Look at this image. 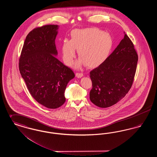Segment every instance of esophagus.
<instances>
[{"label":"esophagus","instance_id":"obj_1","mask_svg":"<svg viewBox=\"0 0 157 157\" xmlns=\"http://www.w3.org/2000/svg\"><path fill=\"white\" fill-rule=\"evenodd\" d=\"M76 76L77 77V78H81L83 76V74L82 73H76Z\"/></svg>","mask_w":157,"mask_h":157}]
</instances>
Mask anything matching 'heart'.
I'll list each match as a JSON object with an SVG mask.
<instances>
[{
    "label": "heart",
    "mask_w": 157,
    "mask_h": 157,
    "mask_svg": "<svg viewBox=\"0 0 157 157\" xmlns=\"http://www.w3.org/2000/svg\"><path fill=\"white\" fill-rule=\"evenodd\" d=\"M111 36L97 28L76 29L72 32L71 40L65 39L62 45V58L68 65L72 64L78 49L80 59L76 66L85 63L90 67H97L106 59L112 49Z\"/></svg>",
    "instance_id": "b5f03b06"
}]
</instances>
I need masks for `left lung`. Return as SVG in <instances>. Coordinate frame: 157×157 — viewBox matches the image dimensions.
Returning a JSON list of instances; mask_svg holds the SVG:
<instances>
[{
	"instance_id": "left-lung-1",
	"label": "left lung",
	"mask_w": 157,
	"mask_h": 157,
	"mask_svg": "<svg viewBox=\"0 0 157 157\" xmlns=\"http://www.w3.org/2000/svg\"><path fill=\"white\" fill-rule=\"evenodd\" d=\"M138 59L134 45L125 34L113 52L90 72V101L99 107L108 108L124 97L134 82Z\"/></svg>"
}]
</instances>
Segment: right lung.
Segmentation results:
<instances>
[{
	"mask_svg": "<svg viewBox=\"0 0 157 157\" xmlns=\"http://www.w3.org/2000/svg\"><path fill=\"white\" fill-rule=\"evenodd\" d=\"M58 29L57 25H46L30 31L19 62L20 73L32 97L51 109L65 102L67 83L75 77L72 70L55 57Z\"/></svg>",
	"mask_w": 157,
	"mask_h": 157,
	"instance_id": "obj_1",
	"label": "right lung"
}]
</instances>
